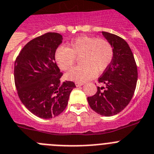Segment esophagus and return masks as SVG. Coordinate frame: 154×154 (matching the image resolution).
<instances>
[{
  "label": "esophagus",
  "instance_id": "34e87169",
  "mask_svg": "<svg viewBox=\"0 0 154 154\" xmlns=\"http://www.w3.org/2000/svg\"><path fill=\"white\" fill-rule=\"evenodd\" d=\"M83 83H80V82H76L75 83V85L77 86V87H80V86H82L83 85Z\"/></svg>",
  "mask_w": 154,
  "mask_h": 154
}]
</instances>
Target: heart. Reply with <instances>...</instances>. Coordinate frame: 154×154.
I'll list each match as a JSON object with an SVG mask.
<instances>
[{"instance_id":"obj_1","label":"heart","mask_w":154,"mask_h":154,"mask_svg":"<svg viewBox=\"0 0 154 154\" xmlns=\"http://www.w3.org/2000/svg\"><path fill=\"white\" fill-rule=\"evenodd\" d=\"M113 49L104 38L80 36L74 39L68 47H59L55 52V60L62 70H69L80 57V65L66 74V78L77 82L91 80L95 74H100L111 63Z\"/></svg>"}]
</instances>
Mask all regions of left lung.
<instances>
[{"label": "left lung", "instance_id": "8db88e82", "mask_svg": "<svg viewBox=\"0 0 154 154\" xmlns=\"http://www.w3.org/2000/svg\"><path fill=\"white\" fill-rule=\"evenodd\" d=\"M102 34L113 47V60L98 79L105 87H97L96 94L88 97L87 100L96 113L110 117L122 111L132 99L137 81V67L131 49L123 38L105 31Z\"/></svg>", "mask_w": 154, "mask_h": 154}]
</instances>
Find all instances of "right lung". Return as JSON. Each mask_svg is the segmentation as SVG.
Segmentation results:
<instances>
[{"label":"right lung","instance_id":"right-lung-1","mask_svg":"<svg viewBox=\"0 0 154 154\" xmlns=\"http://www.w3.org/2000/svg\"><path fill=\"white\" fill-rule=\"evenodd\" d=\"M63 37L49 32L29 41L17 57L14 82L22 103L43 119L60 115L76 87L73 81L60 83L63 73L55 62V52Z\"/></svg>","mask_w":154,"mask_h":154}]
</instances>
